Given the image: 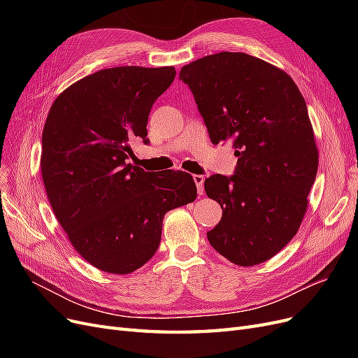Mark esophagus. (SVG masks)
Segmentation results:
<instances>
[{"label": "esophagus", "mask_w": 358, "mask_h": 358, "mask_svg": "<svg viewBox=\"0 0 358 358\" xmlns=\"http://www.w3.org/2000/svg\"><path fill=\"white\" fill-rule=\"evenodd\" d=\"M193 180H194V182L197 185V193L200 196H203L204 194V177L196 174V176H193Z\"/></svg>", "instance_id": "obj_1"}]
</instances>
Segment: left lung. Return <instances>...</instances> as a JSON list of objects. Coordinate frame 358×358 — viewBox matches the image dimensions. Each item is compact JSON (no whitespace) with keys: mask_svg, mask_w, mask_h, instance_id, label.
Instances as JSON below:
<instances>
[{"mask_svg":"<svg viewBox=\"0 0 358 358\" xmlns=\"http://www.w3.org/2000/svg\"><path fill=\"white\" fill-rule=\"evenodd\" d=\"M212 143L234 141L231 177L204 190L222 206L210 245L236 266L261 264L296 235L317 171L306 101L283 69L242 52L204 56L180 71Z\"/></svg>","mask_w":358,"mask_h":358,"instance_id":"left-lung-1","label":"left lung"}]
</instances>
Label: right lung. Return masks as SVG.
Wrapping results in <instances>:
<instances>
[{
    "label": "right lung",
    "mask_w": 358,
    "mask_h": 358,
    "mask_svg": "<svg viewBox=\"0 0 358 358\" xmlns=\"http://www.w3.org/2000/svg\"><path fill=\"white\" fill-rule=\"evenodd\" d=\"M174 66H116L62 91L42 134L41 169L53 213L72 247L96 268L129 274L157 252L166 212L193 203L184 171L149 173L127 162L148 142V116L173 84Z\"/></svg>",
    "instance_id": "1"
}]
</instances>
